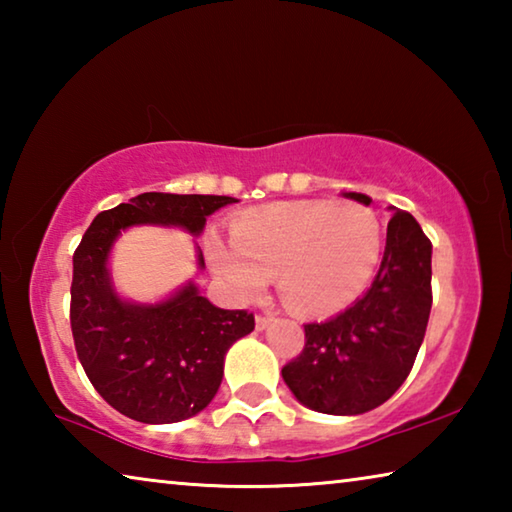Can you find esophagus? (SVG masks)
<instances>
[{
	"label": "esophagus",
	"instance_id": "esophagus-1",
	"mask_svg": "<svg viewBox=\"0 0 512 512\" xmlns=\"http://www.w3.org/2000/svg\"><path fill=\"white\" fill-rule=\"evenodd\" d=\"M271 323H273L271 316H257V318H255L257 332H264V329H268V325H271Z\"/></svg>",
	"mask_w": 512,
	"mask_h": 512
}]
</instances>
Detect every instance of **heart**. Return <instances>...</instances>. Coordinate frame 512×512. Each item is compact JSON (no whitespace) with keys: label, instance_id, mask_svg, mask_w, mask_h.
Wrapping results in <instances>:
<instances>
[{"label":"heart","instance_id":"b5f03b06","mask_svg":"<svg viewBox=\"0 0 512 512\" xmlns=\"http://www.w3.org/2000/svg\"><path fill=\"white\" fill-rule=\"evenodd\" d=\"M232 246L205 244L214 275L239 302L262 298L277 273L282 300L302 316L334 314L375 275L381 225L370 207L352 201H280L239 212Z\"/></svg>","mask_w":512,"mask_h":512}]
</instances>
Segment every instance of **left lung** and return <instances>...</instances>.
<instances>
[{
	"label": "left lung",
	"instance_id": "8db88e82",
	"mask_svg": "<svg viewBox=\"0 0 512 512\" xmlns=\"http://www.w3.org/2000/svg\"><path fill=\"white\" fill-rule=\"evenodd\" d=\"M343 196L372 201L357 192ZM388 210L384 257L370 289L334 318L305 325V350L282 368L284 384L311 411L377 409L404 384L418 357L431 311V241L409 212Z\"/></svg>",
	"mask_w": 512,
	"mask_h": 512
}]
</instances>
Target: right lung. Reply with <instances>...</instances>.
I'll return each mask as SVG.
<instances>
[{
    "label": "right lung",
    "instance_id": "obj_1",
    "mask_svg": "<svg viewBox=\"0 0 512 512\" xmlns=\"http://www.w3.org/2000/svg\"><path fill=\"white\" fill-rule=\"evenodd\" d=\"M232 196L146 192L97 214L74 253L72 334L79 361L112 409L144 424H171L214 400L232 343L255 329L248 311L221 309L187 282L158 302H135L112 282L110 253L133 225L198 237ZM196 266L205 268L196 246Z\"/></svg>",
    "mask_w": 512,
    "mask_h": 512
}]
</instances>
